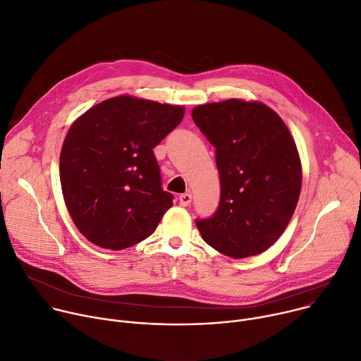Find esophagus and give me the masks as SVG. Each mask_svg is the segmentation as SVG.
Wrapping results in <instances>:
<instances>
[{
	"instance_id": "1",
	"label": "esophagus",
	"mask_w": 361,
	"mask_h": 361,
	"mask_svg": "<svg viewBox=\"0 0 361 361\" xmlns=\"http://www.w3.org/2000/svg\"><path fill=\"white\" fill-rule=\"evenodd\" d=\"M178 200H180V204L181 206H190V203H191V200H192V195H191V192H184V194H181L180 197H178Z\"/></svg>"
}]
</instances>
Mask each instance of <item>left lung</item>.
<instances>
[{"label":"left lung","mask_w":361,"mask_h":361,"mask_svg":"<svg viewBox=\"0 0 361 361\" xmlns=\"http://www.w3.org/2000/svg\"><path fill=\"white\" fill-rule=\"evenodd\" d=\"M194 123L216 148L220 202L197 219L207 245L235 259L272 246L297 207L302 171L297 145L276 112L228 99L194 108Z\"/></svg>","instance_id":"8db88e82"}]
</instances>
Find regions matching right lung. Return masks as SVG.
Returning a JSON list of instances; mask_svg holds the SVG:
<instances>
[{"label": "right lung", "mask_w": 361, "mask_h": 361, "mask_svg": "<svg viewBox=\"0 0 361 361\" xmlns=\"http://www.w3.org/2000/svg\"><path fill=\"white\" fill-rule=\"evenodd\" d=\"M183 118V106L118 96L71 126L60 152V183L89 242L121 250L155 232L174 195L162 190L152 149Z\"/></svg>", "instance_id": "obj_1"}]
</instances>
